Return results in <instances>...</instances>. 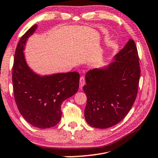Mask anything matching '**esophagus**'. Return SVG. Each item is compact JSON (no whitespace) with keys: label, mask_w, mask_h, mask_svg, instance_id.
I'll return each mask as SVG.
<instances>
[{"label":"esophagus","mask_w":158,"mask_h":158,"mask_svg":"<svg viewBox=\"0 0 158 158\" xmlns=\"http://www.w3.org/2000/svg\"><path fill=\"white\" fill-rule=\"evenodd\" d=\"M85 84V78L84 76H81L80 77V80H79V86L80 88H82L84 86V85Z\"/></svg>","instance_id":"obj_1"}]
</instances>
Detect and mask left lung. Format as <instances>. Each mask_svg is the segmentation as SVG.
Listing matches in <instances>:
<instances>
[{"mask_svg": "<svg viewBox=\"0 0 158 158\" xmlns=\"http://www.w3.org/2000/svg\"><path fill=\"white\" fill-rule=\"evenodd\" d=\"M141 69L133 39L103 69H91L83 87L87 102L84 117L90 126L106 129L118 124L131 110L137 96Z\"/></svg>", "mask_w": 158, "mask_h": 158, "instance_id": "1", "label": "left lung"}]
</instances>
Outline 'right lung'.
<instances>
[{"instance_id": "add662e5", "label": "right lung", "mask_w": 158, "mask_h": 158, "mask_svg": "<svg viewBox=\"0 0 158 158\" xmlns=\"http://www.w3.org/2000/svg\"><path fill=\"white\" fill-rule=\"evenodd\" d=\"M36 27V24L32 26L17 44L12 67V84L15 100L22 117L32 126L48 129L60 121L62 103L78 91L79 74L71 72L41 77L29 68L23 51L27 39Z\"/></svg>"}]
</instances>
